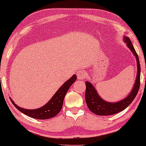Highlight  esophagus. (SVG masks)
Instances as JSON below:
<instances>
[{
    "instance_id": "esophagus-1",
    "label": "esophagus",
    "mask_w": 146,
    "mask_h": 146,
    "mask_svg": "<svg viewBox=\"0 0 146 146\" xmlns=\"http://www.w3.org/2000/svg\"><path fill=\"white\" fill-rule=\"evenodd\" d=\"M76 75L78 78L79 80H83L84 78H85L86 76V72L84 70H79L76 72Z\"/></svg>"
}]
</instances>
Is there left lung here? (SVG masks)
Segmentation results:
<instances>
[{
	"label": "left lung",
	"instance_id": "8db88e82",
	"mask_svg": "<svg viewBox=\"0 0 146 146\" xmlns=\"http://www.w3.org/2000/svg\"><path fill=\"white\" fill-rule=\"evenodd\" d=\"M123 40L126 43L127 46L132 52L137 60V72L134 85L131 92L124 99L117 102H109L104 100L100 96L96 90L90 82L88 81L86 82L85 100L86 104L90 110L96 115H109L120 112L132 102L138 92L139 85H140V64H139V58L129 38L125 36H123Z\"/></svg>",
	"mask_w": 146,
	"mask_h": 146
}]
</instances>
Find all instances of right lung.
Masks as SVG:
<instances>
[{
	"label": "right lung",
	"mask_w": 146,
	"mask_h": 146,
	"mask_svg": "<svg viewBox=\"0 0 146 146\" xmlns=\"http://www.w3.org/2000/svg\"><path fill=\"white\" fill-rule=\"evenodd\" d=\"M76 75L74 74L70 78L64 82V84L54 94L52 98L44 106L40 108L35 110H27L18 106L14 102L11 98V100L13 105L19 110L22 113H25L28 116H30L33 118L38 119H46L53 117L56 115L61 110L62 108L63 102L66 94L67 93L70 87L72 84L76 80Z\"/></svg>",
	"instance_id": "obj_1"
}]
</instances>
